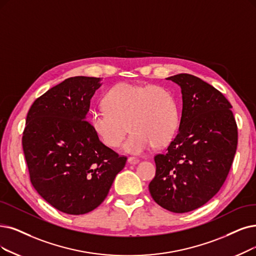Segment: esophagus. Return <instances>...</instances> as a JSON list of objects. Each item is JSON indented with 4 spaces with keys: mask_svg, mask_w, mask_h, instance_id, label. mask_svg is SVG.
I'll return each mask as SVG.
<instances>
[{
    "mask_svg": "<svg viewBox=\"0 0 256 256\" xmlns=\"http://www.w3.org/2000/svg\"><path fill=\"white\" fill-rule=\"evenodd\" d=\"M138 162H140V160L136 158H132V156L128 158V162L131 164V165H136V164H138Z\"/></svg>",
    "mask_w": 256,
    "mask_h": 256,
    "instance_id": "obj_1",
    "label": "esophagus"
}]
</instances>
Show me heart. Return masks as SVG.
<instances>
[{"label": "heart", "mask_w": 256, "mask_h": 256, "mask_svg": "<svg viewBox=\"0 0 256 256\" xmlns=\"http://www.w3.org/2000/svg\"><path fill=\"white\" fill-rule=\"evenodd\" d=\"M103 106L91 112V129L105 146L116 149L124 140L128 122L131 134L124 150L129 154L168 144L178 129L176 102L160 86L116 84L105 94Z\"/></svg>", "instance_id": "obj_1"}]
</instances>
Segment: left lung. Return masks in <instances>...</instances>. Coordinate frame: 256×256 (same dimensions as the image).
<instances>
[{"mask_svg":"<svg viewBox=\"0 0 256 256\" xmlns=\"http://www.w3.org/2000/svg\"><path fill=\"white\" fill-rule=\"evenodd\" d=\"M180 87L178 132L165 154L154 156L156 172L149 184L152 198L164 209L185 213L218 192L238 147L231 104L218 89L187 74L167 78Z\"/></svg>","mask_w":256,"mask_h":256,"instance_id":"obj_1","label":"left lung"}]
</instances>
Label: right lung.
I'll return each instance as SVG.
<instances>
[{"label":"right lung","mask_w":256,"mask_h":256,"mask_svg":"<svg viewBox=\"0 0 256 256\" xmlns=\"http://www.w3.org/2000/svg\"><path fill=\"white\" fill-rule=\"evenodd\" d=\"M100 80L74 76L49 89L30 107L23 132L32 186L51 206L72 216L104 202L127 160L105 146L86 120Z\"/></svg>","instance_id":"add662e5"}]
</instances>
